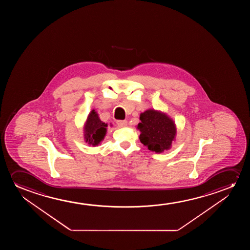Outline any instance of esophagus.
<instances>
[{"label":"esophagus","mask_w":250,"mask_h":250,"mask_svg":"<svg viewBox=\"0 0 250 250\" xmlns=\"http://www.w3.org/2000/svg\"><path fill=\"white\" fill-rule=\"evenodd\" d=\"M117 125H118L119 127H125L127 126L128 122H127L126 120H118L117 121Z\"/></svg>","instance_id":"1"}]
</instances>
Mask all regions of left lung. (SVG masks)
Wrapping results in <instances>:
<instances>
[{
    "instance_id": "left-lung-1",
    "label": "left lung",
    "mask_w": 250,
    "mask_h": 250,
    "mask_svg": "<svg viewBox=\"0 0 250 250\" xmlns=\"http://www.w3.org/2000/svg\"><path fill=\"white\" fill-rule=\"evenodd\" d=\"M140 120L137 129L140 130L139 139L142 144L155 153H162L171 148L177 128L167 114L157 110L147 109L141 113Z\"/></svg>"
}]
</instances>
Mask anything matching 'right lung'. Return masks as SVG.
Wrapping results in <instances>:
<instances>
[{"instance_id": "1", "label": "right lung", "mask_w": 250, "mask_h": 250, "mask_svg": "<svg viewBox=\"0 0 250 250\" xmlns=\"http://www.w3.org/2000/svg\"><path fill=\"white\" fill-rule=\"evenodd\" d=\"M106 128L107 124L100 120L96 110H91L83 126V136L85 143L94 147L99 145L106 136Z\"/></svg>"}]
</instances>
